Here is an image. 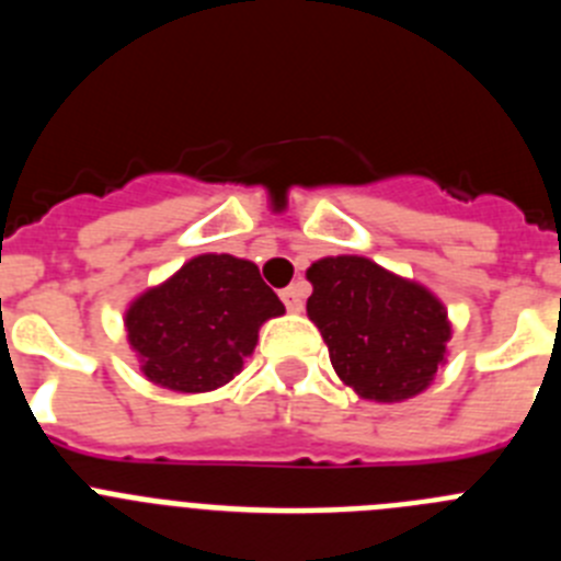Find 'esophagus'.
<instances>
[{
    "label": "esophagus",
    "instance_id": "obj_1",
    "mask_svg": "<svg viewBox=\"0 0 561 561\" xmlns=\"http://www.w3.org/2000/svg\"><path fill=\"white\" fill-rule=\"evenodd\" d=\"M304 297H306L304 284H291L289 289L280 291V300H284L286 309H289L291 314H300V311H304Z\"/></svg>",
    "mask_w": 561,
    "mask_h": 561
}]
</instances>
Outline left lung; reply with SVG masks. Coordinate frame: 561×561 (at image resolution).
<instances>
[{
    "label": "left lung",
    "instance_id": "obj_1",
    "mask_svg": "<svg viewBox=\"0 0 561 561\" xmlns=\"http://www.w3.org/2000/svg\"><path fill=\"white\" fill-rule=\"evenodd\" d=\"M306 314L329 345L342 385L359 399L396 404L424 393L447 365V306L413 277L365 255H329L306 270Z\"/></svg>",
    "mask_w": 561,
    "mask_h": 561
}]
</instances>
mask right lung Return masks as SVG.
Wrapping results in <instances>:
<instances>
[{
  "mask_svg": "<svg viewBox=\"0 0 561 561\" xmlns=\"http://www.w3.org/2000/svg\"><path fill=\"white\" fill-rule=\"evenodd\" d=\"M284 311L252 261L202 252L134 297L123 325L148 381L173 393H210L241 374L261 325Z\"/></svg>",
  "mask_w": 561,
  "mask_h": 561,
  "instance_id": "obj_1",
  "label": "right lung"
}]
</instances>
